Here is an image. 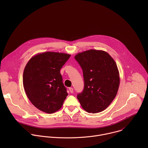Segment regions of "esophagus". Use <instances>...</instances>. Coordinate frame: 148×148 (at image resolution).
<instances>
[{"instance_id":"34e87169","label":"esophagus","mask_w":148,"mask_h":148,"mask_svg":"<svg viewBox=\"0 0 148 148\" xmlns=\"http://www.w3.org/2000/svg\"><path fill=\"white\" fill-rule=\"evenodd\" d=\"M69 90H70L71 93H73L74 92V89L73 88H69Z\"/></svg>"}]
</instances>
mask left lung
I'll list each match as a JSON object with an SVG mask.
<instances>
[{
	"label": "left lung",
	"instance_id": "8db88e82",
	"mask_svg": "<svg viewBox=\"0 0 148 148\" xmlns=\"http://www.w3.org/2000/svg\"><path fill=\"white\" fill-rule=\"evenodd\" d=\"M74 58L83 71L84 88L77 95L82 108L88 113L103 111L115 98L119 86L115 61L107 52L93 49L78 53Z\"/></svg>",
	"mask_w": 148,
	"mask_h": 148
}]
</instances>
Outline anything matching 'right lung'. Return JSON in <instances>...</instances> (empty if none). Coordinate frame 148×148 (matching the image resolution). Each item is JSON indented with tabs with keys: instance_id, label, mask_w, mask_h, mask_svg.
<instances>
[{
	"instance_id": "add662e5",
	"label": "right lung",
	"mask_w": 148,
	"mask_h": 148,
	"mask_svg": "<svg viewBox=\"0 0 148 148\" xmlns=\"http://www.w3.org/2000/svg\"><path fill=\"white\" fill-rule=\"evenodd\" d=\"M71 55L47 51L32 57L23 75L26 94L35 107L47 114L58 111L68 93L62 83L60 69Z\"/></svg>"
}]
</instances>
